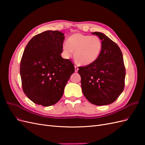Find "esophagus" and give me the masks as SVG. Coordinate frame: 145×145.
Wrapping results in <instances>:
<instances>
[{
    "instance_id": "1",
    "label": "esophagus",
    "mask_w": 145,
    "mask_h": 145,
    "mask_svg": "<svg viewBox=\"0 0 145 145\" xmlns=\"http://www.w3.org/2000/svg\"><path fill=\"white\" fill-rule=\"evenodd\" d=\"M78 67H77L76 65H75V72H77L78 71Z\"/></svg>"
}]
</instances>
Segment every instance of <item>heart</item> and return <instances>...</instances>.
Segmentation results:
<instances>
[{"mask_svg":"<svg viewBox=\"0 0 145 145\" xmlns=\"http://www.w3.org/2000/svg\"><path fill=\"white\" fill-rule=\"evenodd\" d=\"M102 49V41L98 36L76 33L70 36L63 45V52L67 57L74 52V59L81 65H91L95 62Z\"/></svg>","mask_w":145,"mask_h":145,"instance_id":"obj_1","label":"heart"}]
</instances>
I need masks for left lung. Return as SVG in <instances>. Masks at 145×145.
Returning a JSON list of instances; mask_svg holds the SVG:
<instances>
[{
  "mask_svg": "<svg viewBox=\"0 0 145 145\" xmlns=\"http://www.w3.org/2000/svg\"><path fill=\"white\" fill-rule=\"evenodd\" d=\"M102 41V49L97 60L78 67L83 95L97 106L113 103L124 89L125 67L122 52L116 43L104 34L92 33Z\"/></svg>",
  "mask_w": 145,
  "mask_h": 145,
  "instance_id": "8db88e82",
  "label": "left lung"
}]
</instances>
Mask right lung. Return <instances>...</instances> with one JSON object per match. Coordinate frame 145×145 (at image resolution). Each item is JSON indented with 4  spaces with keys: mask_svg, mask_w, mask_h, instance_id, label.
I'll use <instances>...</instances> for the list:
<instances>
[{
    "mask_svg": "<svg viewBox=\"0 0 145 145\" xmlns=\"http://www.w3.org/2000/svg\"><path fill=\"white\" fill-rule=\"evenodd\" d=\"M64 34L48 30L34 36L22 57L20 74L26 95L37 105L49 106L62 97L74 72V64L61 57Z\"/></svg>",
    "mask_w": 145,
    "mask_h": 145,
    "instance_id": "add662e5",
    "label": "right lung"
}]
</instances>
